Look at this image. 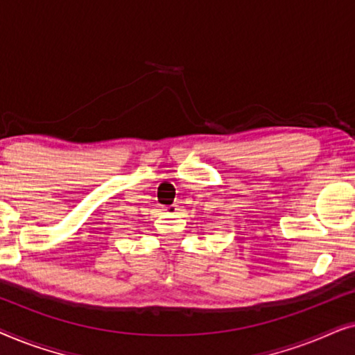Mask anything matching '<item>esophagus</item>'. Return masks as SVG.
<instances>
[{
    "label": "esophagus",
    "instance_id": "1",
    "mask_svg": "<svg viewBox=\"0 0 355 355\" xmlns=\"http://www.w3.org/2000/svg\"><path fill=\"white\" fill-rule=\"evenodd\" d=\"M164 210H166L168 213H176L178 211V205H176V203H174V205H169V207L164 208Z\"/></svg>",
    "mask_w": 355,
    "mask_h": 355
}]
</instances>
